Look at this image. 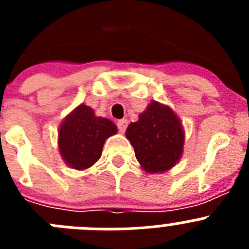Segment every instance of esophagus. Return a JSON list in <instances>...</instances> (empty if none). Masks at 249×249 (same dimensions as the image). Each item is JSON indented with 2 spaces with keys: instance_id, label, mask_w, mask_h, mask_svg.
Listing matches in <instances>:
<instances>
[{
  "instance_id": "esophagus-1",
  "label": "esophagus",
  "mask_w": 249,
  "mask_h": 249,
  "mask_svg": "<svg viewBox=\"0 0 249 249\" xmlns=\"http://www.w3.org/2000/svg\"><path fill=\"white\" fill-rule=\"evenodd\" d=\"M127 124H128V122H127V120H120V121H118V122H117L118 131H120L121 133H123V132L126 131Z\"/></svg>"
}]
</instances>
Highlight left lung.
I'll list each match as a JSON object with an SVG mask.
<instances>
[{
	"instance_id": "8db88e82",
	"label": "left lung",
	"mask_w": 249,
	"mask_h": 249,
	"mask_svg": "<svg viewBox=\"0 0 249 249\" xmlns=\"http://www.w3.org/2000/svg\"><path fill=\"white\" fill-rule=\"evenodd\" d=\"M126 137L146 173H163L179 162L186 141L181 120L168 105L151 101L137 122L129 123Z\"/></svg>"
}]
</instances>
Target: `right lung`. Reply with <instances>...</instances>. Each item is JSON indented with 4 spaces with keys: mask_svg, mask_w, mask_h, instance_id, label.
I'll return each mask as SVG.
<instances>
[{
    "mask_svg": "<svg viewBox=\"0 0 249 249\" xmlns=\"http://www.w3.org/2000/svg\"><path fill=\"white\" fill-rule=\"evenodd\" d=\"M116 133L117 126L111 120L96 116L93 108L81 103L59 124V156L70 168L89 169L101 158L106 140Z\"/></svg>",
    "mask_w": 249,
    "mask_h": 249,
    "instance_id": "1",
    "label": "right lung"
}]
</instances>
